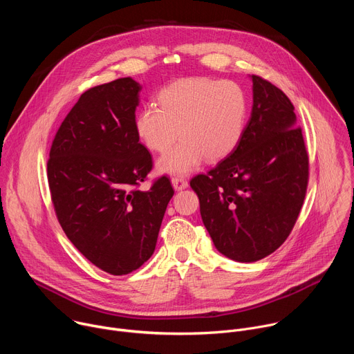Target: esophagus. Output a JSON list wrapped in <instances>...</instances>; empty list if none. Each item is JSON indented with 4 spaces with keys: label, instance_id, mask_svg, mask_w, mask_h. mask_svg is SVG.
Here are the masks:
<instances>
[{
    "label": "esophagus",
    "instance_id": "esophagus-1",
    "mask_svg": "<svg viewBox=\"0 0 354 354\" xmlns=\"http://www.w3.org/2000/svg\"><path fill=\"white\" fill-rule=\"evenodd\" d=\"M172 186L175 187V190H182V189L187 187V180L183 179L182 176H174L172 178Z\"/></svg>",
    "mask_w": 354,
    "mask_h": 354
}]
</instances>
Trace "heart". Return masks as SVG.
<instances>
[{
    "label": "heart",
    "instance_id": "b5f03b06",
    "mask_svg": "<svg viewBox=\"0 0 354 354\" xmlns=\"http://www.w3.org/2000/svg\"><path fill=\"white\" fill-rule=\"evenodd\" d=\"M160 106L148 104L134 120L138 138L149 149L165 151L158 161L167 174H187L201 161L216 162L228 157L239 144L246 124L248 100L234 81L185 78L165 86Z\"/></svg>",
    "mask_w": 354,
    "mask_h": 354
}]
</instances>
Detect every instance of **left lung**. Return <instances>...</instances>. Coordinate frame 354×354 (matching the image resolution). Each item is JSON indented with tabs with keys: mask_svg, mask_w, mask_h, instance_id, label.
Listing matches in <instances>:
<instances>
[{
	"mask_svg": "<svg viewBox=\"0 0 354 354\" xmlns=\"http://www.w3.org/2000/svg\"><path fill=\"white\" fill-rule=\"evenodd\" d=\"M254 105L232 153L192 178L216 248L236 262L270 255L290 235L304 203L310 161L287 95L252 75Z\"/></svg>",
	"mask_w": 354,
	"mask_h": 354,
	"instance_id": "obj_1",
	"label": "left lung"
}]
</instances>
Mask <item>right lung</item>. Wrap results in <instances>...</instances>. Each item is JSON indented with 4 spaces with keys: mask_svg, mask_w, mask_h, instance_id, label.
<instances>
[{
    "mask_svg": "<svg viewBox=\"0 0 354 354\" xmlns=\"http://www.w3.org/2000/svg\"><path fill=\"white\" fill-rule=\"evenodd\" d=\"M141 88L126 77L85 91L59 127L47 161L63 231L91 263L115 276L154 254L175 193L165 175L140 189L153 169L134 129Z\"/></svg>",
    "mask_w": 354,
    "mask_h": 354,
    "instance_id": "obj_1",
    "label": "right lung"
}]
</instances>
